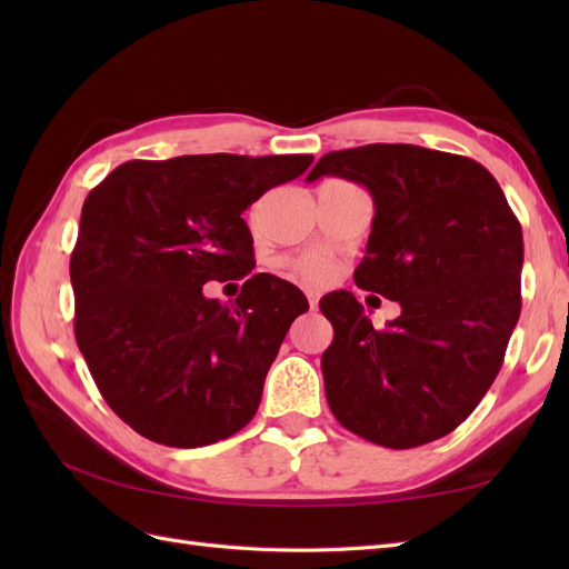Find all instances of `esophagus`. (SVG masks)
<instances>
[{"instance_id": "obj_1", "label": "esophagus", "mask_w": 569, "mask_h": 569, "mask_svg": "<svg viewBox=\"0 0 569 569\" xmlns=\"http://www.w3.org/2000/svg\"><path fill=\"white\" fill-rule=\"evenodd\" d=\"M306 297H308V306H311V311H316V308H318L316 291H306Z\"/></svg>"}]
</instances>
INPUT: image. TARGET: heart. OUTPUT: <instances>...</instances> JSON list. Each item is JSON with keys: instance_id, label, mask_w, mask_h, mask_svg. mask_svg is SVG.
Here are the masks:
<instances>
[{"instance_id": "heart-1", "label": "heart", "mask_w": 569, "mask_h": 569, "mask_svg": "<svg viewBox=\"0 0 569 569\" xmlns=\"http://www.w3.org/2000/svg\"><path fill=\"white\" fill-rule=\"evenodd\" d=\"M287 268L306 284H322L332 278V261L322 251H308L297 258H289Z\"/></svg>"}]
</instances>
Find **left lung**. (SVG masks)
Instances as JSON below:
<instances>
[{"mask_svg": "<svg viewBox=\"0 0 569 569\" xmlns=\"http://www.w3.org/2000/svg\"><path fill=\"white\" fill-rule=\"evenodd\" d=\"M335 176L375 203L360 289L399 301L375 330L351 291L320 299L335 339L325 393L349 432L387 449L441 439L470 416L503 366L520 318L522 228L489 170L416 144L330 151L306 182Z\"/></svg>", "mask_w": 569, "mask_h": 569, "instance_id": "obj_1", "label": "left lung"}]
</instances>
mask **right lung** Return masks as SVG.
Wrapping results in <instances>:
<instances>
[{"label":"right lung","mask_w":569,"mask_h":569,"mask_svg":"<svg viewBox=\"0 0 569 569\" xmlns=\"http://www.w3.org/2000/svg\"><path fill=\"white\" fill-rule=\"evenodd\" d=\"M311 153H201L128 161L82 203L71 253L76 341L116 416L137 435L194 449L239 432L308 301L253 270L242 213L299 178ZM246 278L232 307L206 281Z\"/></svg>","instance_id":"1"}]
</instances>
